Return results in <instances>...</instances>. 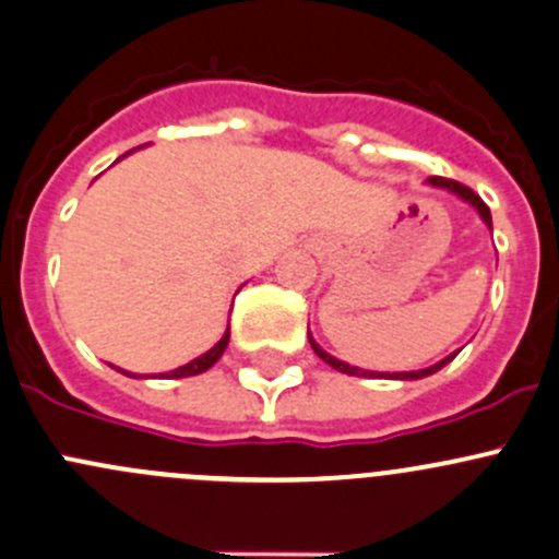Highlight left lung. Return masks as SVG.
Returning <instances> with one entry per match:
<instances>
[{
  "mask_svg": "<svg viewBox=\"0 0 559 559\" xmlns=\"http://www.w3.org/2000/svg\"><path fill=\"white\" fill-rule=\"evenodd\" d=\"M426 185H431V187H439V190H448V192H452V195H457V198H461L463 203H468V205H472L474 211H477V214H479V219L485 222V225L490 227V230H492V216H490V209H487V205L481 203V198L477 195V192H474V190H468V187H463L461 181L442 179V176H431V179H426ZM308 340H310V348L316 350V356H321V358H324V361L329 364V367H332V369H337V372H343V374H356V378H380V380H420V378H428V374L439 372V369H442L444 364H450L452 358L457 356V350H455V354L444 356L442 361L431 364V367H426V369H413V372H372V369L350 367L348 361H340V358H334L332 354H326V350L321 348V345L316 343L313 337H310V332H308Z\"/></svg>",
  "mask_w": 559,
  "mask_h": 559,
  "instance_id": "obj_1",
  "label": "left lung"
}]
</instances>
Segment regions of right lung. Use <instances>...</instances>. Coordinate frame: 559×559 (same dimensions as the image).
Wrapping results in <instances>:
<instances>
[{"mask_svg":"<svg viewBox=\"0 0 559 559\" xmlns=\"http://www.w3.org/2000/svg\"><path fill=\"white\" fill-rule=\"evenodd\" d=\"M227 343H230V326H227V332L222 334V340H219V343L214 345V348H211V350H205L203 356L192 358V361H190V364H185V367H179V369H171V372H163L160 378L176 380V378H190V374H201V372H205V369H211V367H214L216 361H219L222 354H225ZM117 372L128 374V378H144V374H133V372H126V369H117ZM146 378H150V374H146Z\"/></svg>","mask_w":559,"mask_h":559,"instance_id":"obj_1","label":"right lung"}]
</instances>
